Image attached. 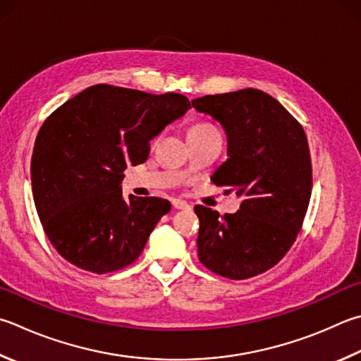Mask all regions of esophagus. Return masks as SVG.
<instances>
[{
	"instance_id": "1",
	"label": "esophagus",
	"mask_w": 361,
	"mask_h": 361,
	"mask_svg": "<svg viewBox=\"0 0 361 361\" xmlns=\"http://www.w3.org/2000/svg\"><path fill=\"white\" fill-rule=\"evenodd\" d=\"M172 205H173L175 209H186V208H189V203H186L185 200H180V199L172 200Z\"/></svg>"
}]
</instances>
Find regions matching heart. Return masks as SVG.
<instances>
[{
    "instance_id": "heart-1",
    "label": "heart",
    "mask_w": 361,
    "mask_h": 361,
    "mask_svg": "<svg viewBox=\"0 0 361 361\" xmlns=\"http://www.w3.org/2000/svg\"><path fill=\"white\" fill-rule=\"evenodd\" d=\"M208 130V129H216L214 126H212V124H208V123H197V124H194V126L191 128V130Z\"/></svg>"
}]
</instances>
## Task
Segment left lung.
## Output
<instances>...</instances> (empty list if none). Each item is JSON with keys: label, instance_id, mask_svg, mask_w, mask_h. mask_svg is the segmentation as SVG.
<instances>
[{"label": "left lung", "instance_id": "1", "mask_svg": "<svg viewBox=\"0 0 361 361\" xmlns=\"http://www.w3.org/2000/svg\"><path fill=\"white\" fill-rule=\"evenodd\" d=\"M227 135V161L212 181L241 197L237 213L221 216L197 205L199 259L228 279H247L284 257L303 224L312 167L301 124L260 90L208 94L192 101Z\"/></svg>", "mask_w": 361, "mask_h": 361}]
</instances>
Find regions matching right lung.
Returning a JSON list of instances; mask_svg holds the SVG:
<instances>
[{
  "label": "right lung",
  "instance_id": "1",
  "mask_svg": "<svg viewBox=\"0 0 361 361\" xmlns=\"http://www.w3.org/2000/svg\"><path fill=\"white\" fill-rule=\"evenodd\" d=\"M189 109L188 97L178 93L99 83L44 121L31 158L32 199L61 257L97 274L121 270L139 257L170 203L124 199L123 172L145 162L149 142Z\"/></svg>",
  "mask_w": 361,
  "mask_h": 361
}]
</instances>
